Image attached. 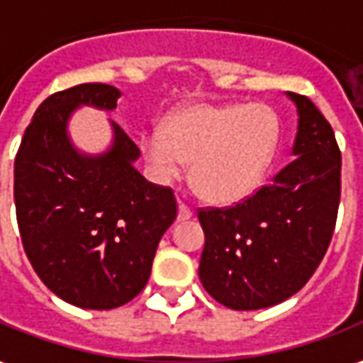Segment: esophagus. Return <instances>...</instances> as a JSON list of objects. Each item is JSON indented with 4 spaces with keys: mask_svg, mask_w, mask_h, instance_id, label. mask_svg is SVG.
<instances>
[{
    "mask_svg": "<svg viewBox=\"0 0 363 363\" xmlns=\"http://www.w3.org/2000/svg\"><path fill=\"white\" fill-rule=\"evenodd\" d=\"M191 217H194V211H191L184 201H179V213H177V219H179V221H187V219H191Z\"/></svg>",
    "mask_w": 363,
    "mask_h": 363,
    "instance_id": "34e87169",
    "label": "esophagus"
}]
</instances>
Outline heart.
Segmentation results:
<instances>
[{
    "instance_id": "heart-1",
    "label": "heart",
    "mask_w": 363,
    "mask_h": 363,
    "mask_svg": "<svg viewBox=\"0 0 363 363\" xmlns=\"http://www.w3.org/2000/svg\"><path fill=\"white\" fill-rule=\"evenodd\" d=\"M279 142V122L264 104H196L174 112L164 130L142 138L152 176L167 184L191 164V182L215 203H235L259 187Z\"/></svg>"
}]
</instances>
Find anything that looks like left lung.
<instances>
[{
	"label": "left lung",
	"mask_w": 363,
	"mask_h": 363,
	"mask_svg": "<svg viewBox=\"0 0 363 363\" xmlns=\"http://www.w3.org/2000/svg\"><path fill=\"white\" fill-rule=\"evenodd\" d=\"M298 128L292 160L272 184L233 207L199 209L206 247L201 284L233 311H259L291 298L324 259L340 203L342 156L314 102L286 92Z\"/></svg>",
	"instance_id": "8db88e82"
}]
</instances>
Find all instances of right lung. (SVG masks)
Masks as SVG:
<instances>
[{
	"mask_svg": "<svg viewBox=\"0 0 363 363\" xmlns=\"http://www.w3.org/2000/svg\"><path fill=\"white\" fill-rule=\"evenodd\" d=\"M120 91L86 82L35 112L15 157V211L27 259L59 298L89 311L130 302L150 279L157 243L176 221L169 187L134 167L138 146L110 120L112 144L82 154L69 136L79 106L114 110Z\"/></svg>",
	"mask_w": 363,
	"mask_h": 363,
	"instance_id": "right-lung-1",
	"label": "right lung"
}]
</instances>
